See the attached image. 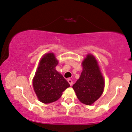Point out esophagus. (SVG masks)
<instances>
[{
    "instance_id": "esophagus-1",
    "label": "esophagus",
    "mask_w": 132,
    "mask_h": 132,
    "mask_svg": "<svg viewBox=\"0 0 132 132\" xmlns=\"http://www.w3.org/2000/svg\"><path fill=\"white\" fill-rule=\"evenodd\" d=\"M68 82L69 84H70V86L73 85V81H72V80H71V79H68Z\"/></svg>"
}]
</instances>
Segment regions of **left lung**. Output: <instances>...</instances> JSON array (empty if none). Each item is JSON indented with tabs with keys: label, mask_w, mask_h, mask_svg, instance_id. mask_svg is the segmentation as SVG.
I'll return each mask as SVG.
<instances>
[{
	"label": "left lung",
	"mask_w": 132,
	"mask_h": 132,
	"mask_svg": "<svg viewBox=\"0 0 132 132\" xmlns=\"http://www.w3.org/2000/svg\"><path fill=\"white\" fill-rule=\"evenodd\" d=\"M82 71L73 85L78 99L86 105H92L103 94L104 80L97 60L92 55H87L82 62Z\"/></svg>",
	"instance_id": "1"
}]
</instances>
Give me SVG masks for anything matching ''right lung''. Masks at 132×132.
I'll return each mask as SVG.
<instances>
[{"instance_id": "right-lung-1", "label": "right lung", "mask_w": 132, "mask_h": 132, "mask_svg": "<svg viewBox=\"0 0 132 132\" xmlns=\"http://www.w3.org/2000/svg\"><path fill=\"white\" fill-rule=\"evenodd\" d=\"M58 63L53 53L45 54L39 62L33 79V86L38 99L45 104L58 100L62 92L70 86L64 77L55 70Z\"/></svg>"}]
</instances>
